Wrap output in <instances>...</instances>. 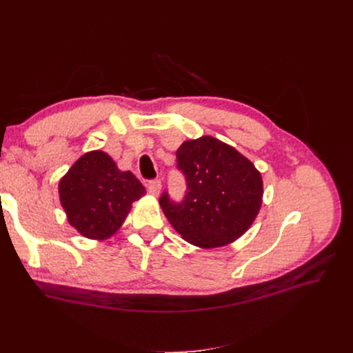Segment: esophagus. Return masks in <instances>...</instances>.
Here are the masks:
<instances>
[{
    "label": "esophagus",
    "instance_id": "1",
    "mask_svg": "<svg viewBox=\"0 0 353 353\" xmlns=\"http://www.w3.org/2000/svg\"><path fill=\"white\" fill-rule=\"evenodd\" d=\"M147 190H148V194L152 196H159L160 190H162V181L160 179H154V181H150V183L147 184Z\"/></svg>",
    "mask_w": 353,
    "mask_h": 353
}]
</instances>
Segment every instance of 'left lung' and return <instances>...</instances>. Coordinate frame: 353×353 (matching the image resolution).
Returning <instances> with one entry per match:
<instances>
[{
  "label": "left lung",
  "mask_w": 353,
  "mask_h": 353,
  "mask_svg": "<svg viewBox=\"0 0 353 353\" xmlns=\"http://www.w3.org/2000/svg\"><path fill=\"white\" fill-rule=\"evenodd\" d=\"M178 168L187 178V196L179 205L160 199L174 230L200 249L228 245L248 231L261 210L263 181L237 148L215 137L188 140L176 150Z\"/></svg>",
  "instance_id": "left-lung-1"
}]
</instances>
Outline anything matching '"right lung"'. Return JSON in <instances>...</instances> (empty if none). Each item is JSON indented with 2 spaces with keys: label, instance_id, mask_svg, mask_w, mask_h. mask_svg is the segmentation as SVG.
Returning a JSON list of instances; mask_svg holds the SVG:
<instances>
[{
  "label": "right lung",
  "instance_id": "add662e5",
  "mask_svg": "<svg viewBox=\"0 0 353 353\" xmlns=\"http://www.w3.org/2000/svg\"><path fill=\"white\" fill-rule=\"evenodd\" d=\"M145 188L131 170H121L101 150L82 154L59 181L60 205L82 237H113Z\"/></svg>",
  "mask_w": 353,
  "mask_h": 353
}]
</instances>
